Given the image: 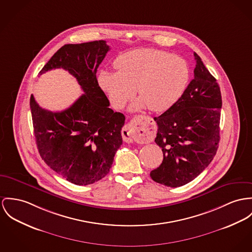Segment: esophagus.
Listing matches in <instances>:
<instances>
[{
	"instance_id": "1",
	"label": "esophagus",
	"mask_w": 252,
	"mask_h": 252,
	"mask_svg": "<svg viewBox=\"0 0 252 252\" xmlns=\"http://www.w3.org/2000/svg\"><path fill=\"white\" fill-rule=\"evenodd\" d=\"M152 120L150 117L138 115L135 116L127 125H126L122 130V136L125 142L132 143L133 142V129L140 127L144 122Z\"/></svg>"
}]
</instances>
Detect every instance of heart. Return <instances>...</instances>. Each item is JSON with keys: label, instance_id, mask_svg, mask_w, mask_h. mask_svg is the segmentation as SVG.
<instances>
[{"label": "heart", "instance_id": "b5f03b06", "mask_svg": "<svg viewBox=\"0 0 252 252\" xmlns=\"http://www.w3.org/2000/svg\"><path fill=\"white\" fill-rule=\"evenodd\" d=\"M117 72L101 70L97 83L111 105L123 108L136 93L140 96L130 105L131 111L145 107L163 112L183 94L189 80L186 62L171 54L151 48L136 49L118 57Z\"/></svg>", "mask_w": 252, "mask_h": 252}]
</instances>
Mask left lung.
Instances as JSON below:
<instances>
[{
  "mask_svg": "<svg viewBox=\"0 0 252 252\" xmlns=\"http://www.w3.org/2000/svg\"><path fill=\"white\" fill-rule=\"evenodd\" d=\"M194 56V79L172 107L155 117V143L164 157L150 174L155 182L173 188L201 174L213 160L220 142V86L201 58Z\"/></svg>",
  "mask_w": 252,
  "mask_h": 252,
  "instance_id": "8db88e82",
  "label": "left lung"
}]
</instances>
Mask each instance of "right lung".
I'll use <instances>...</instances> for the list:
<instances>
[{"label": "right lung", "instance_id": "right-lung-1", "mask_svg": "<svg viewBox=\"0 0 252 252\" xmlns=\"http://www.w3.org/2000/svg\"><path fill=\"white\" fill-rule=\"evenodd\" d=\"M109 50L103 40L64 45L39 75L62 68L77 78L84 94L60 112L40 107L33 95L30 100L40 156L52 170L79 186L93 184L108 174L123 144L126 118L109 108L96 77Z\"/></svg>", "mask_w": 252, "mask_h": 252}]
</instances>
